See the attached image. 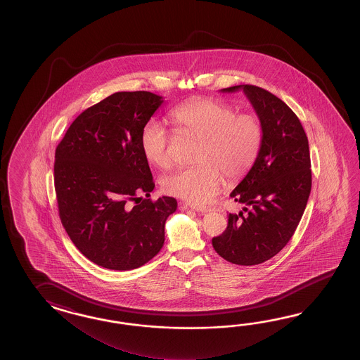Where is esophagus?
Returning a JSON list of instances; mask_svg holds the SVG:
<instances>
[{
    "instance_id": "1",
    "label": "esophagus",
    "mask_w": 360,
    "mask_h": 360,
    "mask_svg": "<svg viewBox=\"0 0 360 360\" xmlns=\"http://www.w3.org/2000/svg\"><path fill=\"white\" fill-rule=\"evenodd\" d=\"M185 206L188 207V208H191L193 211H195V212H199V214H206L207 211H208V208H207L206 206H200V205L185 203Z\"/></svg>"
}]
</instances>
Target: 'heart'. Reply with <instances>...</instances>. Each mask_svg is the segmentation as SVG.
Here are the masks:
<instances>
[{
    "label": "heart",
    "mask_w": 360,
    "mask_h": 360,
    "mask_svg": "<svg viewBox=\"0 0 360 360\" xmlns=\"http://www.w3.org/2000/svg\"><path fill=\"white\" fill-rule=\"evenodd\" d=\"M179 136L197 139L193 160L197 165L179 169L162 179L166 193L191 203H205L221 184L236 181L251 169L260 152L264 130L253 113H237L221 100H191L171 112ZM174 135L155 121L146 123L140 134V146L146 161L160 169H169Z\"/></svg>",
    "instance_id": "heart-1"
}]
</instances>
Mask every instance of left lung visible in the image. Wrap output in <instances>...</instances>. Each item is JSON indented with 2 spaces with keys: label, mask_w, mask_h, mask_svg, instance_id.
I'll return each mask as SVG.
<instances>
[{
  "label": "left lung",
  "mask_w": 360,
  "mask_h": 360,
  "mask_svg": "<svg viewBox=\"0 0 360 360\" xmlns=\"http://www.w3.org/2000/svg\"><path fill=\"white\" fill-rule=\"evenodd\" d=\"M262 123V143L245 179L230 193L243 205L229 214L228 228L212 238L214 251L237 265H257L276 256L290 242L311 191L309 141L297 115L271 92L239 84Z\"/></svg>",
  "instance_id": "obj_1"
}]
</instances>
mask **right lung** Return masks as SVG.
<instances>
[{
	"label": "right lung",
	"instance_id": "add662e5",
	"mask_svg": "<svg viewBox=\"0 0 360 360\" xmlns=\"http://www.w3.org/2000/svg\"><path fill=\"white\" fill-rule=\"evenodd\" d=\"M162 103L153 92H115L78 115L56 146L61 224L79 252L103 268L132 270L152 260L176 211L172 197L136 202L154 189L140 134Z\"/></svg>",
	"mask_w": 360,
	"mask_h": 360
}]
</instances>
